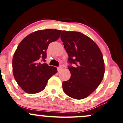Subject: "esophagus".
Instances as JSON below:
<instances>
[{
    "label": "esophagus",
    "instance_id": "esophagus-1",
    "mask_svg": "<svg viewBox=\"0 0 123 123\" xmlns=\"http://www.w3.org/2000/svg\"><path fill=\"white\" fill-rule=\"evenodd\" d=\"M62 69V66L61 65L60 67H58V71L59 72Z\"/></svg>",
    "mask_w": 123,
    "mask_h": 123
}]
</instances>
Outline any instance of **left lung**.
<instances>
[{"label":"left lung","instance_id":"8db88e82","mask_svg":"<svg viewBox=\"0 0 123 123\" xmlns=\"http://www.w3.org/2000/svg\"><path fill=\"white\" fill-rule=\"evenodd\" d=\"M68 62L71 78L62 82L63 91L72 98L87 97L100 84L105 66L103 54L93 40L79 32L63 31L61 35Z\"/></svg>","mask_w":123,"mask_h":123}]
</instances>
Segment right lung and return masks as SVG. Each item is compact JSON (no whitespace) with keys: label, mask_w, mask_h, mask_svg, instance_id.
Here are the masks:
<instances>
[{"label":"right lung","mask_w":123,"mask_h":123,"mask_svg":"<svg viewBox=\"0 0 123 123\" xmlns=\"http://www.w3.org/2000/svg\"><path fill=\"white\" fill-rule=\"evenodd\" d=\"M61 31L39 30L28 35L18 46L12 60L13 74L18 84L28 94H36L45 89L48 80L57 72L56 67L45 62L46 50L52 42L60 37Z\"/></svg>","instance_id":"1"}]
</instances>
